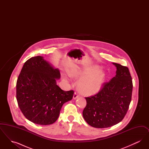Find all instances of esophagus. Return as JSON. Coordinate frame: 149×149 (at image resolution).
Listing matches in <instances>:
<instances>
[{
    "mask_svg": "<svg viewBox=\"0 0 149 149\" xmlns=\"http://www.w3.org/2000/svg\"><path fill=\"white\" fill-rule=\"evenodd\" d=\"M79 97V95L77 94V93L75 92L74 95H73V99H76Z\"/></svg>",
    "mask_w": 149,
    "mask_h": 149,
    "instance_id": "1",
    "label": "esophagus"
}]
</instances>
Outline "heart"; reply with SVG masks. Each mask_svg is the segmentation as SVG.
Masks as SVG:
<instances>
[{
	"label": "heart",
	"mask_w": 149,
	"mask_h": 149,
	"mask_svg": "<svg viewBox=\"0 0 149 149\" xmlns=\"http://www.w3.org/2000/svg\"><path fill=\"white\" fill-rule=\"evenodd\" d=\"M70 76L79 79L77 86L80 92L91 95L99 92L106 80V72L98 65H92L75 69L70 73Z\"/></svg>",
	"instance_id": "1"
}]
</instances>
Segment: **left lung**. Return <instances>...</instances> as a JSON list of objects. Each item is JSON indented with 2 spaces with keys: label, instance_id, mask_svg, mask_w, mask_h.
I'll use <instances>...</instances> for the list:
<instances>
[{
  "label": "left lung",
  "instance_id": "left-lung-1",
  "mask_svg": "<svg viewBox=\"0 0 149 149\" xmlns=\"http://www.w3.org/2000/svg\"><path fill=\"white\" fill-rule=\"evenodd\" d=\"M112 64L117 69L115 77L104 83L97 94L85 98L86 106L83 116L93 127H109L120 122L131 101L133 85L127 67Z\"/></svg>",
  "mask_w": 149,
  "mask_h": 149
}]
</instances>
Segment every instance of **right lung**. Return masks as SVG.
<instances>
[{
	"label": "right lung",
	"mask_w": 149,
	"mask_h": 149,
	"mask_svg": "<svg viewBox=\"0 0 149 149\" xmlns=\"http://www.w3.org/2000/svg\"><path fill=\"white\" fill-rule=\"evenodd\" d=\"M60 78L59 69L43 56L26 61L17 79L16 94L18 106L27 120L40 125L56 122L62 106L71 100L74 94L57 85Z\"/></svg>",
	"instance_id": "add662e5"
}]
</instances>
